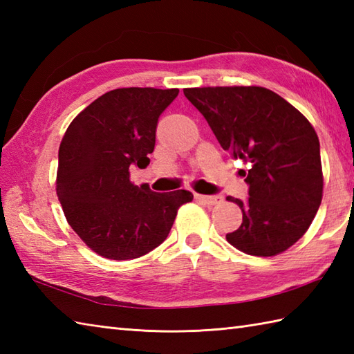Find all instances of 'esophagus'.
<instances>
[{"mask_svg":"<svg viewBox=\"0 0 354 354\" xmlns=\"http://www.w3.org/2000/svg\"><path fill=\"white\" fill-rule=\"evenodd\" d=\"M196 201L199 202H204V204L207 205H217L221 204V202L223 201V198L221 196V194H213V196H204V194H196Z\"/></svg>","mask_w":354,"mask_h":354,"instance_id":"1","label":"esophagus"}]
</instances>
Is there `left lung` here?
<instances>
[{
    "label": "left lung",
    "instance_id": "left-lung-1",
    "mask_svg": "<svg viewBox=\"0 0 354 354\" xmlns=\"http://www.w3.org/2000/svg\"><path fill=\"white\" fill-rule=\"evenodd\" d=\"M223 150L242 160L250 185L246 202L228 196L243 213L227 234L239 251L259 257L281 254L309 230L322 199L319 140L301 112L261 86L185 88Z\"/></svg>",
    "mask_w": 354,
    "mask_h": 354
}]
</instances>
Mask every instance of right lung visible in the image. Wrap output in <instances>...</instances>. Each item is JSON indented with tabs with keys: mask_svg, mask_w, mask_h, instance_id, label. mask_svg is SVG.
<instances>
[{
	"mask_svg": "<svg viewBox=\"0 0 354 354\" xmlns=\"http://www.w3.org/2000/svg\"><path fill=\"white\" fill-rule=\"evenodd\" d=\"M178 88H118L73 120L59 147L56 193L70 227L109 260L138 259L160 246L187 190L156 193L133 185L131 165L145 169L155 149L158 118Z\"/></svg>",
	"mask_w": 354,
	"mask_h": 354,
	"instance_id": "right-lung-1",
	"label": "right lung"
}]
</instances>
